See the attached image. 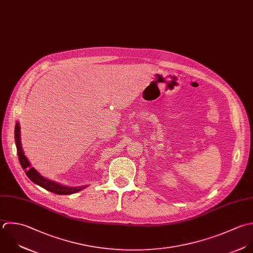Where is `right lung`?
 <instances>
[{
    "mask_svg": "<svg viewBox=\"0 0 253 253\" xmlns=\"http://www.w3.org/2000/svg\"><path fill=\"white\" fill-rule=\"evenodd\" d=\"M14 141H15V145H16V151H17V156H18V161L20 163V166L24 169L27 177L35 184L41 186L42 188H44L50 192L58 194V195H70V194L79 192L80 190L86 187V185H83L80 187H69V186L59 184L55 181H52V180H49V179L43 177L34 168H31V165L28 162V160L26 159V157L24 156V153L21 148L20 127L17 122L15 123V127H14Z\"/></svg>",
    "mask_w": 253,
    "mask_h": 253,
    "instance_id": "add662e5",
    "label": "right lung"
}]
</instances>
